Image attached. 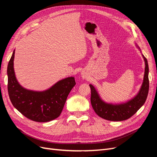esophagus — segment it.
Segmentation results:
<instances>
[{
  "label": "esophagus",
  "instance_id": "34e87169",
  "mask_svg": "<svg viewBox=\"0 0 157 157\" xmlns=\"http://www.w3.org/2000/svg\"><path fill=\"white\" fill-rule=\"evenodd\" d=\"M80 74H81V77H82V78L83 79L86 78H87V77H88V76H87V74H86V73L84 71H82L81 73H80Z\"/></svg>",
  "mask_w": 157,
  "mask_h": 157
}]
</instances>
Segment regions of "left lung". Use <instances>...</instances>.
<instances>
[{"mask_svg": "<svg viewBox=\"0 0 157 157\" xmlns=\"http://www.w3.org/2000/svg\"><path fill=\"white\" fill-rule=\"evenodd\" d=\"M138 50L141 51L136 43ZM141 56L145 61V72L143 82L138 92L129 100L121 103H109L104 101L98 90L92 84H90L91 89V104L97 115L105 120L111 121H122L130 118L144 105L149 92V65L144 56Z\"/></svg>", "mask_w": 157, "mask_h": 157, "instance_id": "obj_1", "label": "left lung"}]
</instances>
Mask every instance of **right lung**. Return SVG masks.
Segmentation results:
<instances>
[{"instance_id":"right-lung-1","label":"right lung","mask_w":157,"mask_h":157,"mask_svg":"<svg viewBox=\"0 0 157 157\" xmlns=\"http://www.w3.org/2000/svg\"><path fill=\"white\" fill-rule=\"evenodd\" d=\"M15 50L7 68L8 91L13 107L23 115L35 122H46L58 118L71 90L76 84L73 77L61 79L48 89L35 91L19 83L13 68Z\"/></svg>"}]
</instances>
